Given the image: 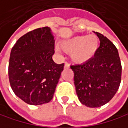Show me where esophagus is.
Returning <instances> with one entry per match:
<instances>
[{"label": "esophagus", "mask_w": 128, "mask_h": 128, "mask_svg": "<svg viewBox=\"0 0 128 128\" xmlns=\"http://www.w3.org/2000/svg\"><path fill=\"white\" fill-rule=\"evenodd\" d=\"M69 67H70L69 63H68V62H65V63H64V68H68Z\"/></svg>", "instance_id": "obj_1"}]
</instances>
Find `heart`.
I'll use <instances>...</instances> for the list:
<instances>
[{
    "mask_svg": "<svg viewBox=\"0 0 128 128\" xmlns=\"http://www.w3.org/2000/svg\"><path fill=\"white\" fill-rule=\"evenodd\" d=\"M60 48L71 53L75 63L84 64L94 57L99 48V40L95 35L77 36L61 42Z\"/></svg>",
    "mask_w": 128,
    "mask_h": 128,
    "instance_id": "heart-1",
    "label": "heart"
}]
</instances>
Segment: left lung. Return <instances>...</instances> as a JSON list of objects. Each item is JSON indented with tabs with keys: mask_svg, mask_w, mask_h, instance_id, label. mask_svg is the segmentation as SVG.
I'll use <instances>...</instances> for the list:
<instances>
[{
	"mask_svg": "<svg viewBox=\"0 0 128 128\" xmlns=\"http://www.w3.org/2000/svg\"><path fill=\"white\" fill-rule=\"evenodd\" d=\"M100 46L94 57L82 64L71 65L80 101L95 108L107 104L117 92L122 78V64L115 45L96 32Z\"/></svg>",
	"mask_w": 128,
	"mask_h": 128,
	"instance_id": "left-lung-1",
	"label": "left lung"
}]
</instances>
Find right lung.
Here are the masks:
<instances>
[{"mask_svg": "<svg viewBox=\"0 0 128 128\" xmlns=\"http://www.w3.org/2000/svg\"><path fill=\"white\" fill-rule=\"evenodd\" d=\"M54 40L48 27L25 34L12 48L8 68L10 86L26 104L41 105L53 98L64 66L54 62Z\"/></svg>", "mask_w": 128, "mask_h": 128, "instance_id": "right-lung-1", "label": "right lung"}]
</instances>
